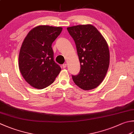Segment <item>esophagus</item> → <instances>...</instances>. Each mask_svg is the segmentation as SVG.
<instances>
[{
  "label": "esophagus",
  "mask_w": 134,
  "mask_h": 134,
  "mask_svg": "<svg viewBox=\"0 0 134 134\" xmlns=\"http://www.w3.org/2000/svg\"><path fill=\"white\" fill-rule=\"evenodd\" d=\"M66 64H64L62 65V67H63V68H65L66 67Z\"/></svg>",
  "instance_id": "34e87169"
}]
</instances>
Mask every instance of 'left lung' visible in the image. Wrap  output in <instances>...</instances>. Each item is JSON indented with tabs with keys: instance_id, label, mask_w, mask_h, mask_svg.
<instances>
[{
	"instance_id": "1",
	"label": "left lung",
	"mask_w": 134,
	"mask_h": 134,
	"mask_svg": "<svg viewBox=\"0 0 134 134\" xmlns=\"http://www.w3.org/2000/svg\"><path fill=\"white\" fill-rule=\"evenodd\" d=\"M76 47L80 63L79 74L72 76L75 83L89 90L100 85L106 75L110 64V52L104 38L91 24L67 28Z\"/></svg>"
}]
</instances>
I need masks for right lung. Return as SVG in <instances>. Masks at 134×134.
I'll return each instance as SVG.
<instances>
[{"label": "right lung", "instance_id": "1", "mask_svg": "<svg viewBox=\"0 0 134 134\" xmlns=\"http://www.w3.org/2000/svg\"><path fill=\"white\" fill-rule=\"evenodd\" d=\"M62 30L60 27L38 26L25 38L19 57L20 72L34 88L42 89L54 82L61 68L54 60L52 44Z\"/></svg>", "mask_w": 134, "mask_h": 134}]
</instances>
